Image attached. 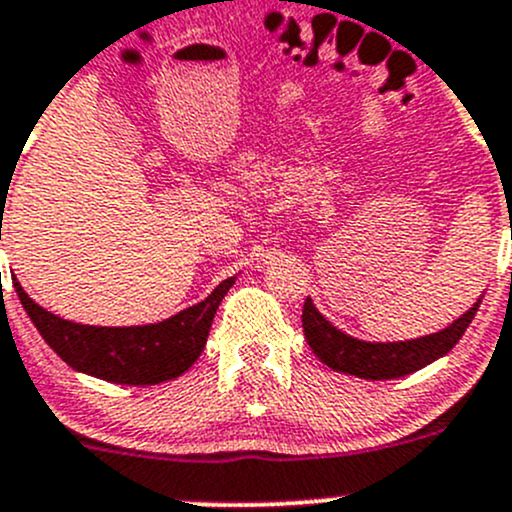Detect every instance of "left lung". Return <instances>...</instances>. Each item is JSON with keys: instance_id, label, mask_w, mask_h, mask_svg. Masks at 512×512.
I'll return each instance as SVG.
<instances>
[{"instance_id": "obj_1", "label": "left lung", "mask_w": 512, "mask_h": 512, "mask_svg": "<svg viewBox=\"0 0 512 512\" xmlns=\"http://www.w3.org/2000/svg\"><path fill=\"white\" fill-rule=\"evenodd\" d=\"M480 299H483V294H480L478 302L466 314H461L456 322L448 324L441 332L426 334V337L418 339H406V342H364V339H356L352 334L334 327L314 307L309 297L304 299L302 327L309 349L329 369L369 381L399 379V376L414 374V371L433 364V361L451 352L468 329V324L476 317Z\"/></svg>"}]
</instances>
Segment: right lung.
<instances>
[{
    "label": "right lung",
    "mask_w": 512,
    "mask_h": 512,
    "mask_svg": "<svg viewBox=\"0 0 512 512\" xmlns=\"http://www.w3.org/2000/svg\"><path fill=\"white\" fill-rule=\"evenodd\" d=\"M235 277L220 282L203 302L180 309L173 317L138 327H94L61 319L34 302L19 280L14 289L24 312L39 329L41 339L66 364L81 374L128 386H156L185 374L203 354L215 312L235 285Z\"/></svg>",
    "instance_id": "add662e5"
}]
</instances>
